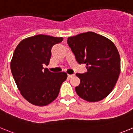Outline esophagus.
<instances>
[{
    "label": "esophagus",
    "instance_id": "esophagus-1",
    "mask_svg": "<svg viewBox=\"0 0 133 133\" xmlns=\"http://www.w3.org/2000/svg\"><path fill=\"white\" fill-rule=\"evenodd\" d=\"M74 76H75V75H68V77H69V78H72V77H73Z\"/></svg>",
    "mask_w": 133,
    "mask_h": 133
}]
</instances>
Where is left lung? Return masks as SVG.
<instances>
[{
    "mask_svg": "<svg viewBox=\"0 0 133 133\" xmlns=\"http://www.w3.org/2000/svg\"><path fill=\"white\" fill-rule=\"evenodd\" d=\"M67 43L78 64L87 72L76 74L81 80L77 95L89 102L101 101L115 87L121 72V58L116 46L109 38L93 32L69 37Z\"/></svg>",
    "mask_w": 133,
    "mask_h": 133,
    "instance_id": "1",
    "label": "left lung"
}]
</instances>
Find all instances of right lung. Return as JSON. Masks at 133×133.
Returning a JSON list of instances; mask_svg holds the SVG:
<instances>
[{
    "instance_id": "add662e5",
    "label": "right lung",
    "mask_w": 133,
    "mask_h": 133,
    "mask_svg": "<svg viewBox=\"0 0 133 133\" xmlns=\"http://www.w3.org/2000/svg\"><path fill=\"white\" fill-rule=\"evenodd\" d=\"M63 40L35 35L23 39L15 49L10 62L12 74L22 96L34 105L46 106L55 101L67 78L66 72L54 73L43 68L49 64L52 46Z\"/></svg>"
}]
</instances>
